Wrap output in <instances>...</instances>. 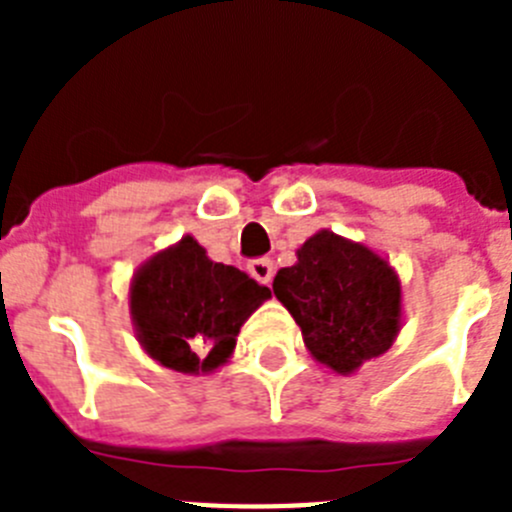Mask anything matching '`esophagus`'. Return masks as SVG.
I'll return each mask as SVG.
<instances>
[{"mask_svg": "<svg viewBox=\"0 0 512 512\" xmlns=\"http://www.w3.org/2000/svg\"><path fill=\"white\" fill-rule=\"evenodd\" d=\"M248 271H251V277L261 284H271L274 279V261L271 259H256L248 264Z\"/></svg>", "mask_w": 512, "mask_h": 512, "instance_id": "34e87169", "label": "esophagus"}]
</instances>
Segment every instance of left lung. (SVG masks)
<instances>
[{
    "instance_id": "obj_1",
    "label": "left lung",
    "mask_w": 512,
    "mask_h": 512,
    "mask_svg": "<svg viewBox=\"0 0 512 512\" xmlns=\"http://www.w3.org/2000/svg\"><path fill=\"white\" fill-rule=\"evenodd\" d=\"M274 295L300 325L312 359L354 374L387 354L402 328V287L390 261L364 243L318 230L279 269Z\"/></svg>"
}]
</instances>
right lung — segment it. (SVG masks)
Returning <instances> with one entry per match:
<instances>
[{
	"instance_id": "obj_1",
	"label": "right lung",
	"mask_w": 512,
	"mask_h": 512,
	"mask_svg": "<svg viewBox=\"0 0 512 512\" xmlns=\"http://www.w3.org/2000/svg\"><path fill=\"white\" fill-rule=\"evenodd\" d=\"M269 297V287L212 261L192 235H184L138 266L130 282V318L153 361L182 374H210L228 364L241 325Z\"/></svg>"
}]
</instances>
